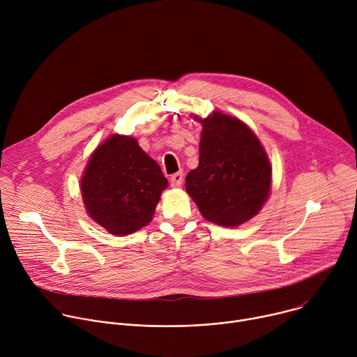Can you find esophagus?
I'll return each instance as SVG.
<instances>
[{"label": "esophagus", "instance_id": "esophagus-1", "mask_svg": "<svg viewBox=\"0 0 357 357\" xmlns=\"http://www.w3.org/2000/svg\"><path fill=\"white\" fill-rule=\"evenodd\" d=\"M169 181H171V186L179 188L182 185V182H183V172H176V174L171 175Z\"/></svg>", "mask_w": 357, "mask_h": 357}]
</instances>
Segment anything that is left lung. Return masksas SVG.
Listing matches in <instances>:
<instances>
[{"instance_id": "left-lung-1", "label": "left lung", "mask_w": 357, "mask_h": 357, "mask_svg": "<svg viewBox=\"0 0 357 357\" xmlns=\"http://www.w3.org/2000/svg\"><path fill=\"white\" fill-rule=\"evenodd\" d=\"M199 120V167L186 175V190L206 220L238 226L264 205L271 188L270 161L240 120L219 112Z\"/></svg>"}]
</instances>
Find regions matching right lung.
<instances>
[{"label": "right lung", "instance_id": "1", "mask_svg": "<svg viewBox=\"0 0 357 357\" xmlns=\"http://www.w3.org/2000/svg\"><path fill=\"white\" fill-rule=\"evenodd\" d=\"M167 186L160 165L126 135H113L94 151L80 185L90 218L117 236L145 226Z\"/></svg>", "mask_w": 357, "mask_h": 357}]
</instances>
